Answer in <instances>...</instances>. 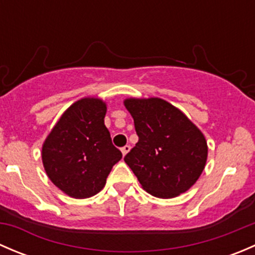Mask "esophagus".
<instances>
[{"instance_id":"1","label":"esophagus","mask_w":255,"mask_h":255,"mask_svg":"<svg viewBox=\"0 0 255 255\" xmlns=\"http://www.w3.org/2000/svg\"><path fill=\"white\" fill-rule=\"evenodd\" d=\"M129 150H130L129 145H125V146H122V148H121V151H122L123 155H126V154H127Z\"/></svg>"}]
</instances>
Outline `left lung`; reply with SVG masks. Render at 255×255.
Returning a JSON list of instances; mask_svg holds the SVG:
<instances>
[{"instance_id": "left-lung-1", "label": "left lung", "mask_w": 255, "mask_h": 255, "mask_svg": "<svg viewBox=\"0 0 255 255\" xmlns=\"http://www.w3.org/2000/svg\"><path fill=\"white\" fill-rule=\"evenodd\" d=\"M138 143L125 156L146 192L171 199L189 190L204 171L207 143L180 110L161 99H128Z\"/></svg>"}]
</instances>
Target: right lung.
<instances>
[{"instance_id":"add662e5","label":"right lung","mask_w":255,"mask_h":255,"mask_svg":"<svg viewBox=\"0 0 255 255\" xmlns=\"http://www.w3.org/2000/svg\"><path fill=\"white\" fill-rule=\"evenodd\" d=\"M105 115L102 100H79L64 112L43 144L47 175L74 199L101 191L112 166L122 159L105 126Z\"/></svg>"}]
</instances>
